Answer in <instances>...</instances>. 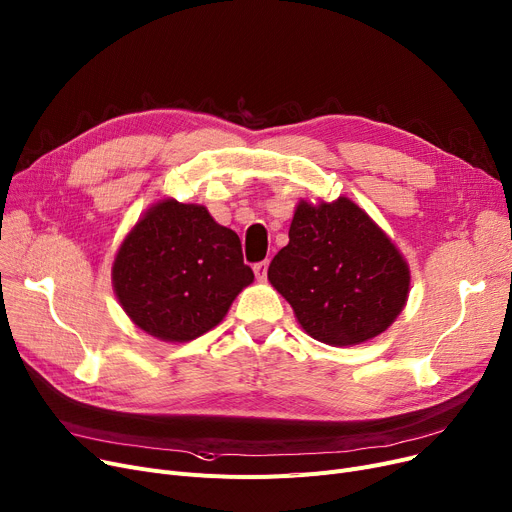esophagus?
Segmentation results:
<instances>
[{
	"label": "esophagus",
	"mask_w": 512,
	"mask_h": 512,
	"mask_svg": "<svg viewBox=\"0 0 512 512\" xmlns=\"http://www.w3.org/2000/svg\"><path fill=\"white\" fill-rule=\"evenodd\" d=\"M267 265H270V261H259L253 265V272L259 282H265V278H267Z\"/></svg>",
	"instance_id": "obj_1"
}]
</instances>
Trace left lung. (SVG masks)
<instances>
[{"mask_svg": "<svg viewBox=\"0 0 512 512\" xmlns=\"http://www.w3.org/2000/svg\"><path fill=\"white\" fill-rule=\"evenodd\" d=\"M267 280L301 328L332 346H355L386 332L411 290L407 259L348 197L299 201L288 245L272 259Z\"/></svg>", "mask_w": 512, "mask_h": 512, "instance_id": "8db88e82", "label": "left lung"}]
</instances>
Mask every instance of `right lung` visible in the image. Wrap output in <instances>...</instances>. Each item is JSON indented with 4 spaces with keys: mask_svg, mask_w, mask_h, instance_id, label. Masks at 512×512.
Here are the masks:
<instances>
[{
    "mask_svg": "<svg viewBox=\"0 0 512 512\" xmlns=\"http://www.w3.org/2000/svg\"><path fill=\"white\" fill-rule=\"evenodd\" d=\"M253 280L238 234L207 207L176 199H159L141 215L112 265L124 313L164 342L195 340L218 326Z\"/></svg>",
    "mask_w": 512,
    "mask_h": 512,
    "instance_id": "add662e5",
    "label": "right lung"
}]
</instances>
